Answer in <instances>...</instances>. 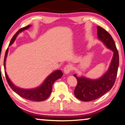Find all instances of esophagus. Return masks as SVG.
I'll list each match as a JSON object with an SVG mask.
<instances>
[{"instance_id": "34e87169", "label": "esophagus", "mask_w": 125, "mask_h": 125, "mask_svg": "<svg viewBox=\"0 0 125 125\" xmlns=\"http://www.w3.org/2000/svg\"><path fill=\"white\" fill-rule=\"evenodd\" d=\"M72 69H73V68H72V66L69 65V64H67V65H66L64 67L63 70H64V72L66 73V74H69V73L72 71Z\"/></svg>"}]
</instances>
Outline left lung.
<instances>
[{
  "label": "left lung",
  "mask_w": 125,
  "mask_h": 125,
  "mask_svg": "<svg viewBox=\"0 0 125 125\" xmlns=\"http://www.w3.org/2000/svg\"><path fill=\"white\" fill-rule=\"evenodd\" d=\"M98 37L108 48L113 51L114 57L109 70L102 77L97 80H90L84 77L74 76L77 80L74 89V95L83 101H91L98 98L109 91L115 82L119 66V53L115 42L105 30L97 27Z\"/></svg>",
  "instance_id": "1"
}]
</instances>
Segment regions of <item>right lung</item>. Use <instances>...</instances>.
<instances>
[{"label":"right lung","instance_id":"add662e5","mask_svg":"<svg viewBox=\"0 0 125 125\" xmlns=\"http://www.w3.org/2000/svg\"><path fill=\"white\" fill-rule=\"evenodd\" d=\"M30 27V25H28L27 26L21 28L17 31L14 35L13 36V38L10 41V42L9 45H11L12 43L14 42L15 39L17 37L19 32H21L23 30H26ZM7 53H8V48L6 51L5 55H4V67L5 69V62L6 59ZM5 72V76L6 78V80L8 83L9 86L11 87V88L15 93H17L18 95H19L21 97L26 99V100L33 101H42L46 100L48 97L50 95L51 91L52 89V85H53V83L57 80L60 79L62 76H63V73L61 70H56L52 74L49 75L48 77L46 78V79L43 82V83L41 85L40 87L38 88H35V89L31 90H24L20 88L19 87H16L12 83L10 82V79H9L8 76L6 74V72Z\"/></svg>","mask_w":125,"mask_h":125}]
</instances>
